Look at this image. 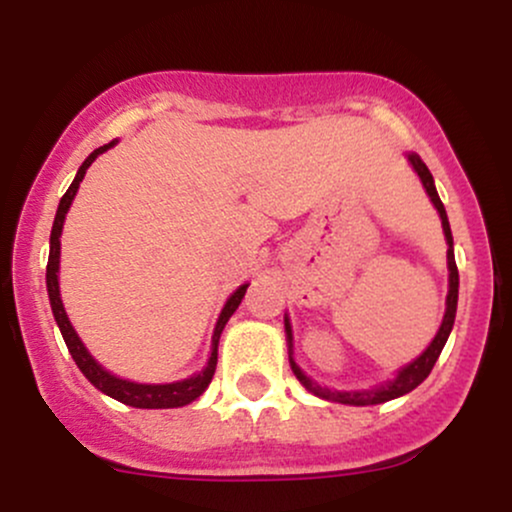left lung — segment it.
<instances>
[{"label":"left lung","mask_w":512,"mask_h":512,"mask_svg":"<svg viewBox=\"0 0 512 512\" xmlns=\"http://www.w3.org/2000/svg\"><path fill=\"white\" fill-rule=\"evenodd\" d=\"M409 161L411 166H414L416 173H419L421 182H424L428 197H431V202L436 204L438 214H440V221H443V231H445V240H448V269H450V291H448V308H445V317H443V325H440V330L436 334V339H433L431 346L416 358L414 363H409L407 368L399 370V375L392 383H387L383 387H378V390H370V392H332L327 390V387H320L315 385L313 380L305 378L301 373V368L293 363L291 358V368L293 373H296V378L301 380V383L308 387L310 392L322 399H332V402H339V404H354V407H366V404H383V402H390V399L395 397H402L407 395V392L414 390V387H419L424 380L428 378V373H431L433 366H436L440 351H443L445 342H448L450 337V330L452 325H455V310H457V286H460V274H457V264H455V252H452V233H450V223H448V214H445V207L443 202H440L438 192H436V185H433V175L431 170L426 168V163L421 161L416 154H409ZM286 339H289V349L293 344V337H291V325L289 320H286Z\"/></svg>","instance_id":"left-lung-1"}]
</instances>
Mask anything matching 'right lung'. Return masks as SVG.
<instances>
[{
	"mask_svg": "<svg viewBox=\"0 0 512 512\" xmlns=\"http://www.w3.org/2000/svg\"><path fill=\"white\" fill-rule=\"evenodd\" d=\"M113 144L115 142L98 146V149L93 151V154L88 156L84 163H81L79 173H76L74 182L69 185V190L64 192V197L60 199V207H57V216H55V223H52V233H50V260H48V293H50L52 313H55V320H57V325H60V332H62L64 342H67L69 354H72V358L76 361V366H79L81 373H84L86 378L98 387V390L105 392L108 397L117 399V402L129 404V407H139V409L182 407V404L195 402V399L202 395L204 390H207L211 378H214L216 358H219V354H216V351H219V337H221L223 327H226L228 317L236 313L240 301H243L245 291H248V284L240 286V289L233 293L231 298H228V303L223 305L219 322H216L214 339H211V356H209L207 368H204L202 373L192 375V378L180 380V383H170V385H139V383H129V380L115 378V375H110L108 370H103L96 361H93L91 354L86 351V346L81 344L79 337H76L72 322H69L67 313H64V305L60 298V284H57V269H60V236H62L64 216H67L69 204H72L76 190H79V182L84 180L88 166H91V163L96 161L103 151H108Z\"/></svg>",
	"mask_w": 512,
	"mask_h": 512,
	"instance_id": "1",
	"label": "right lung"
}]
</instances>
